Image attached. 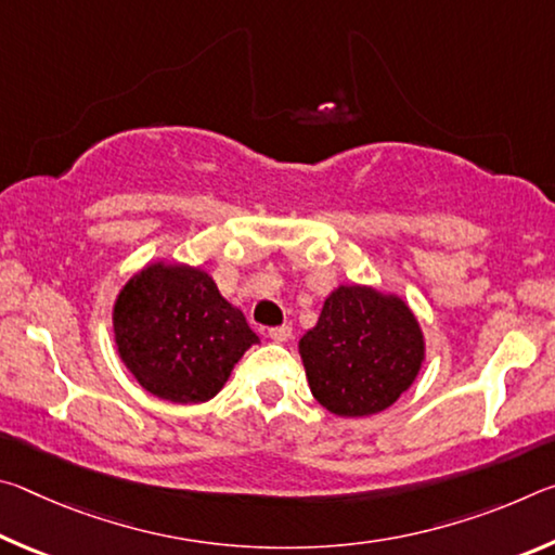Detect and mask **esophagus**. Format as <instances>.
Returning <instances> with one entry per match:
<instances>
[{"label": "esophagus", "instance_id": "1", "mask_svg": "<svg viewBox=\"0 0 555 555\" xmlns=\"http://www.w3.org/2000/svg\"><path fill=\"white\" fill-rule=\"evenodd\" d=\"M291 333H294V327H291V325H279V327H271L269 337L274 343H286L288 337H291Z\"/></svg>", "mask_w": 555, "mask_h": 555}]
</instances>
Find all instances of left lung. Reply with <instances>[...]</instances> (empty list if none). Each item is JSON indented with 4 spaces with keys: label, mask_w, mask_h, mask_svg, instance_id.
Returning a JSON list of instances; mask_svg holds the SVG:
<instances>
[{
    "label": "left lung",
    "mask_w": 555,
    "mask_h": 555,
    "mask_svg": "<svg viewBox=\"0 0 555 555\" xmlns=\"http://www.w3.org/2000/svg\"><path fill=\"white\" fill-rule=\"evenodd\" d=\"M313 397L335 416L389 409L421 372L424 333L403 298L372 286H337L298 340Z\"/></svg>",
    "instance_id": "8db88e82"
}]
</instances>
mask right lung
<instances>
[{
	"label": "right lung",
	"mask_w": 555,
	"mask_h": 555,
	"mask_svg": "<svg viewBox=\"0 0 555 555\" xmlns=\"http://www.w3.org/2000/svg\"><path fill=\"white\" fill-rule=\"evenodd\" d=\"M121 362L158 399L203 403L259 343L247 318L201 267H144L121 286L112 311Z\"/></svg>",
	"instance_id": "add662e5"
}]
</instances>
